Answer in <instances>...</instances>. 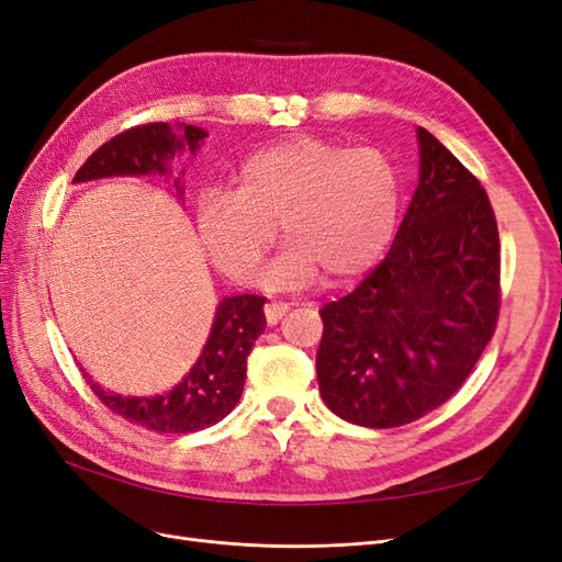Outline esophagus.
Masks as SVG:
<instances>
[{
	"instance_id": "1",
	"label": "esophagus",
	"mask_w": 562,
	"mask_h": 562,
	"mask_svg": "<svg viewBox=\"0 0 562 562\" xmlns=\"http://www.w3.org/2000/svg\"><path fill=\"white\" fill-rule=\"evenodd\" d=\"M288 310H291V307H288V302H267L265 304V318H267L269 326H274V323H279L285 316Z\"/></svg>"
}]
</instances>
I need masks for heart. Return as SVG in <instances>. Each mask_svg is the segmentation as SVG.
<instances>
[{
	"label": "heart",
	"mask_w": 562,
	"mask_h": 562,
	"mask_svg": "<svg viewBox=\"0 0 562 562\" xmlns=\"http://www.w3.org/2000/svg\"><path fill=\"white\" fill-rule=\"evenodd\" d=\"M398 213L401 176L384 149L295 135L250 155L234 192H203L196 234L220 274L250 283L281 227L291 246L271 267V283L304 285L321 271L339 285L382 258Z\"/></svg>",
	"instance_id": "1"
}]
</instances>
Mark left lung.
I'll return each mask as SVG.
<instances>
[{
  "label": "left lung",
  "mask_w": 562,
  "mask_h": 562,
  "mask_svg": "<svg viewBox=\"0 0 562 562\" xmlns=\"http://www.w3.org/2000/svg\"><path fill=\"white\" fill-rule=\"evenodd\" d=\"M417 138L419 184L386 258L321 310V398L370 429L443 405L499 318V232L487 192L427 128Z\"/></svg>",
  "instance_id": "obj_1"
}]
</instances>
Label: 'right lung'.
<instances>
[{"label": "right lung", "instance_id": "add662e5", "mask_svg": "<svg viewBox=\"0 0 562 562\" xmlns=\"http://www.w3.org/2000/svg\"><path fill=\"white\" fill-rule=\"evenodd\" d=\"M180 140L164 122L131 126L112 140L100 145L81 164L75 182L108 178V176H147L164 173L166 161L184 145L192 151L206 138V131L182 126ZM262 295H234L217 304L215 321L199 361L187 378L164 396L124 398L108 394L87 378L93 394L119 417L138 424L157 434H192L227 417L239 403L246 382V359L258 335L265 330Z\"/></svg>", "mask_w": 562, "mask_h": 562}]
</instances>
